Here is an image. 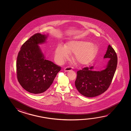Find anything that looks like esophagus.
<instances>
[{"instance_id":"34e87169","label":"esophagus","mask_w":131,"mask_h":131,"mask_svg":"<svg viewBox=\"0 0 131 131\" xmlns=\"http://www.w3.org/2000/svg\"><path fill=\"white\" fill-rule=\"evenodd\" d=\"M72 70V69L71 67H66L64 68V71L65 72H68V71H71Z\"/></svg>"}]
</instances>
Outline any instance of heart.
<instances>
[{
    "label": "heart",
    "instance_id": "b5f03b06",
    "mask_svg": "<svg viewBox=\"0 0 131 131\" xmlns=\"http://www.w3.org/2000/svg\"><path fill=\"white\" fill-rule=\"evenodd\" d=\"M98 48L94 43L85 40L69 41L65 46L58 45L55 51V58L57 62L62 63L68 59L69 53H74L73 60L80 65H87L94 60Z\"/></svg>",
    "mask_w": 131,
    "mask_h": 131
}]
</instances>
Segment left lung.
<instances>
[{
	"instance_id": "1",
	"label": "left lung",
	"mask_w": 131,
	"mask_h": 131,
	"mask_svg": "<svg viewBox=\"0 0 131 131\" xmlns=\"http://www.w3.org/2000/svg\"><path fill=\"white\" fill-rule=\"evenodd\" d=\"M104 58H109L105 69L93 70L94 66L85 67L77 71L75 85L84 96L93 97L105 92L112 83L117 64V57L113 48L109 45Z\"/></svg>"
}]
</instances>
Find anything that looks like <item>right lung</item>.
<instances>
[{"mask_svg":"<svg viewBox=\"0 0 131 131\" xmlns=\"http://www.w3.org/2000/svg\"><path fill=\"white\" fill-rule=\"evenodd\" d=\"M47 36L36 33L22 45L16 62L18 80L29 92L41 94L51 85L61 67L45 59L38 45Z\"/></svg>","mask_w":131,"mask_h":131,"instance_id":"add662e5","label":"right lung"}]
</instances>
